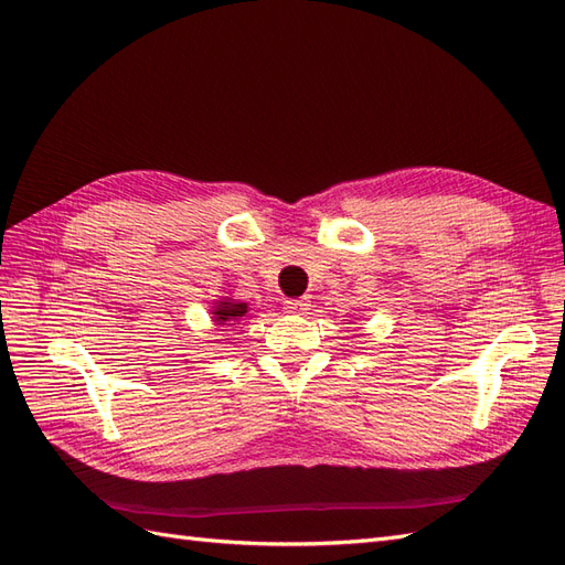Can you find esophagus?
<instances>
[{
	"label": "esophagus",
	"instance_id": "obj_1",
	"mask_svg": "<svg viewBox=\"0 0 565 565\" xmlns=\"http://www.w3.org/2000/svg\"><path fill=\"white\" fill-rule=\"evenodd\" d=\"M309 299H287L285 301V313H289V316H301V313H306L309 311Z\"/></svg>",
	"mask_w": 565,
	"mask_h": 565
}]
</instances>
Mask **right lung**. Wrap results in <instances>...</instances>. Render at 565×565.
<instances>
[{"label": "right lung", "mask_w": 565, "mask_h": 565, "mask_svg": "<svg viewBox=\"0 0 565 565\" xmlns=\"http://www.w3.org/2000/svg\"><path fill=\"white\" fill-rule=\"evenodd\" d=\"M247 311L249 306L245 301L221 297L212 306V320L218 324V328H235V324H241V320L247 318Z\"/></svg>", "instance_id": "right-lung-1"}]
</instances>
